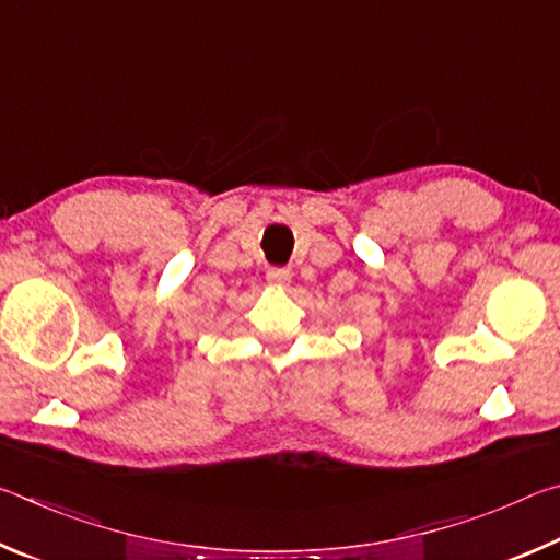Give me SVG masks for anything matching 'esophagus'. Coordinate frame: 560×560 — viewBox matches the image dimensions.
Instances as JSON below:
<instances>
[{"label":"esophagus","mask_w":560,"mask_h":560,"mask_svg":"<svg viewBox=\"0 0 560 560\" xmlns=\"http://www.w3.org/2000/svg\"><path fill=\"white\" fill-rule=\"evenodd\" d=\"M267 281L271 283V287H287V283L291 281V271L289 269H269Z\"/></svg>","instance_id":"1"}]
</instances>
